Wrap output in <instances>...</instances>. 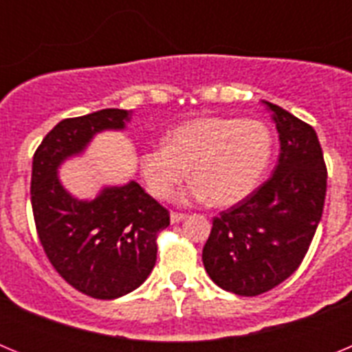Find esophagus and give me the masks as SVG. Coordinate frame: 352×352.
Instances as JSON below:
<instances>
[{
  "mask_svg": "<svg viewBox=\"0 0 352 352\" xmlns=\"http://www.w3.org/2000/svg\"><path fill=\"white\" fill-rule=\"evenodd\" d=\"M185 219H186L185 213H178V211H173V213H170V222L173 223H178Z\"/></svg>",
  "mask_w": 352,
  "mask_h": 352,
  "instance_id": "34e87169",
  "label": "esophagus"
}]
</instances>
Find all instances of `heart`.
Segmentation results:
<instances>
[{
  "label": "heart",
  "mask_w": 352,
  "mask_h": 352,
  "mask_svg": "<svg viewBox=\"0 0 352 352\" xmlns=\"http://www.w3.org/2000/svg\"><path fill=\"white\" fill-rule=\"evenodd\" d=\"M273 155V133L259 120L208 116L167 133L164 144L144 149L139 167L148 190L169 197L188 178L194 185L182 199H211L231 206L259 186Z\"/></svg>",
  "instance_id": "heart-1"
}]
</instances>
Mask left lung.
Returning <instances> with one entry per match:
<instances>
[{"label":"left lung","mask_w":352,"mask_h":352,"mask_svg":"<svg viewBox=\"0 0 352 352\" xmlns=\"http://www.w3.org/2000/svg\"><path fill=\"white\" fill-rule=\"evenodd\" d=\"M264 104L280 138L278 164L247 199L214 217L203 248L211 280L239 296H259L296 272L326 197L328 173L316 130L285 109Z\"/></svg>","instance_id":"1"}]
</instances>
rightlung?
Returning a JSON list of instances; mask_svg holds the SVG:
<instances>
[{"label":"right lung","instance_id":"right-lung-1","mask_svg":"<svg viewBox=\"0 0 352 352\" xmlns=\"http://www.w3.org/2000/svg\"><path fill=\"white\" fill-rule=\"evenodd\" d=\"M129 118L125 109L67 118L33 155L31 208L43 252L61 278L96 300L125 296L148 278L169 211L135 182L79 201L61 186L58 167L84 151L96 132L125 129Z\"/></svg>","mask_w":352,"mask_h":352}]
</instances>
